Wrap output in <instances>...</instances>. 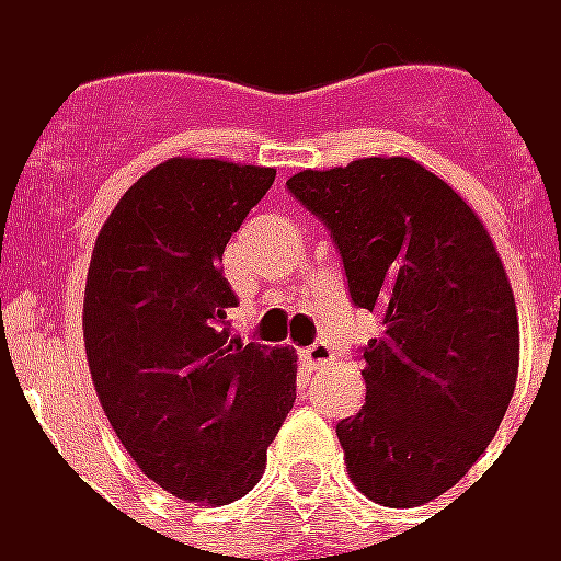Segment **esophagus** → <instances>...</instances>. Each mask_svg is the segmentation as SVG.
Returning <instances> with one entry per match:
<instances>
[{
	"label": "esophagus",
	"mask_w": 561,
	"mask_h": 561,
	"mask_svg": "<svg viewBox=\"0 0 561 561\" xmlns=\"http://www.w3.org/2000/svg\"><path fill=\"white\" fill-rule=\"evenodd\" d=\"M299 358H302V364H306L308 370H324V367H330L333 364V348L327 345L324 340L311 342V345H306L302 352H299Z\"/></svg>",
	"instance_id": "1"
}]
</instances>
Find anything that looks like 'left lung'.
Returning <instances> with one entry per match:
<instances>
[{"label":"left lung","instance_id":"1","mask_svg":"<svg viewBox=\"0 0 561 561\" xmlns=\"http://www.w3.org/2000/svg\"><path fill=\"white\" fill-rule=\"evenodd\" d=\"M289 194L324 221L348 293L379 318L364 408L336 423L364 497H442L491 445L518 377L516 299L482 219L411 157L302 169Z\"/></svg>","mask_w":561,"mask_h":561}]
</instances>
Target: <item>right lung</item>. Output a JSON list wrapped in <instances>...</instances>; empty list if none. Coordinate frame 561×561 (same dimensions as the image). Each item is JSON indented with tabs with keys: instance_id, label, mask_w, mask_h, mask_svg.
<instances>
[{
	"instance_id": "right-lung-1",
	"label": "right lung",
	"mask_w": 561,
	"mask_h": 561,
	"mask_svg": "<svg viewBox=\"0 0 561 561\" xmlns=\"http://www.w3.org/2000/svg\"><path fill=\"white\" fill-rule=\"evenodd\" d=\"M274 169L172 157L119 197L92 250L82 336L98 401L172 497L225 506L265 472L296 401L289 348L231 336L221 253Z\"/></svg>"
}]
</instances>
